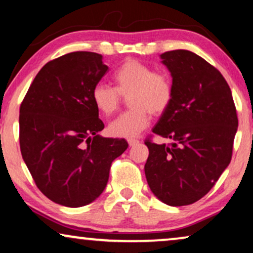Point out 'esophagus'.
Here are the masks:
<instances>
[{
  "instance_id": "1",
  "label": "esophagus",
  "mask_w": 253,
  "mask_h": 253,
  "mask_svg": "<svg viewBox=\"0 0 253 253\" xmlns=\"http://www.w3.org/2000/svg\"><path fill=\"white\" fill-rule=\"evenodd\" d=\"M127 143H129L130 147H132V146H136L137 144H139V140H137V139H129V140H127Z\"/></svg>"
}]
</instances>
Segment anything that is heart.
<instances>
[{
	"label": "heart",
	"instance_id": "1",
	"mask_svg": "<svg viewBox=\"0 0 253 253\" xmlns=\"http://www.w3.org/2000/svg\"><path fill=\"white\" fill-rule=\"evenodd\" d=\"M115 87L98 83L92 89V101L105 116L119 109L122 96H128L130 110L110 122L108 132L117 138L137 137L150 124V114L160 116L169 108L174 95L168 75L155 72L150 65L127 60L114 72Z\"/></svg>",
	"mask_w": 253,
	"mask_h": 253
}]
</instances>
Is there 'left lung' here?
Listing matches in <instances>:
<instances>
[{
	"instance_id": "left-lung-1",
	"label": "left lung",
	"mask_w": 253,
	"mask_h": 253,
	"mask_svg": "<svg viewBox=\"0 0 253 253\" xmlns=\"http://www.w3.org/2000/svg\"><path fill=\"white\" fill-rule=\"evenodd\" d=\"M160 57L174 95L153 132L171 143L145 141L150 151L145 175L159 200L184 206L203 198L230 164L238 120L229 85L217 69L184 49Z\"/></svg>"
}]
</instances>
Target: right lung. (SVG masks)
Listing matches in <instances>:
<instances>
[{"mask_svg":"<svg viewBox=\"0 0 253 253\" xmlns=\"http://www.w3.org/2000/svg\"><path fill=\"white\" fill-rule=\"evenodd\" d=\"M108 67L102 55L74 51L44 64L19 109L20 152L41 192L51 202L81 207L105 190L124 139L99 134L105 124L92 89Z\"/></svg>","mask_w":253,"mask_h":253,"instance_id":"add662e5","label":"right lung"}]
</instances>
